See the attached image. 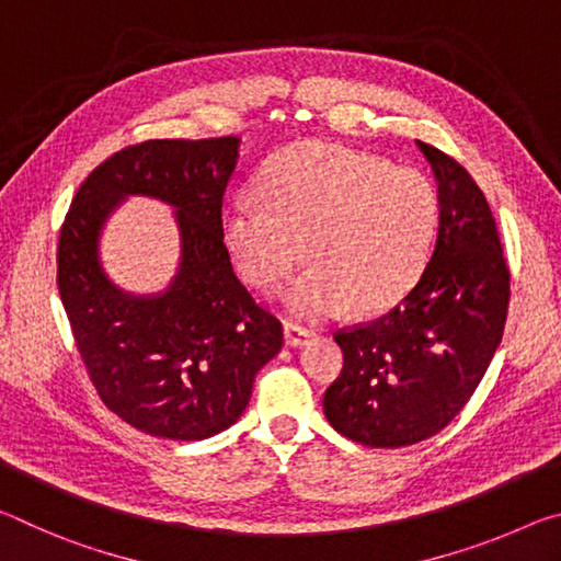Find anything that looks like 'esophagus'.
Wrapping results in <instances>:
<instances>
[{"label":"esophagus","mask_w":561,"mask_h":561,"mask_svg":"<svg viewBox=\"0 0 561 561\" xmlns=\"http://www.w3.org/2000/svg\"><path fill=\"white\" fill-rule=\"evenodd\" d=\"M311 336H314V334H311L309 329L299 327V324H284V341H287V346H294V348L304 346Z\"/></svg>","instance_id":"1"}]
</instances>
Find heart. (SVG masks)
<instances>
[{
  "label": "heart",
  "instance_id": "heart-1",
  "mask_svg": "<svg viewBox=\"0 0 561 561\" xmlns=\"http://www.w3.org/2000/svg\"><path fill=\"white\" fill-rule=\"evenodd\" d=\"M257 193L225 207V244L260 291L277 289L307 254L311 264L284 289L301 319L334 317L348 304L356 314L388 309L421 277L438 230L428 175L327 140L274 156Z\"/></svg>",
  "mask_w": 561,
  "mask_h": 561
}]
</instances>
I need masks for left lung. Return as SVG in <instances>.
<instances>
[{
  "label": "left lung",
  "instance_id": "8db88e82",
  "mask_svg": "<svg viewBox=\"0 0 561 561\" xmlns=\"http://www.w3.org/2000/svg\"><path fill=\"white\" fill-rule=\"evenodd\" d=\"M417 148L438 180L433 254L388 314L336 331L344 368L324 393L334 431L368 448L443 431L485 376L507 319L510 270L485 195L458 160Z\"/></svg>",
  "mask_w": 561,
  "mask_h": 561
}]
</instances>
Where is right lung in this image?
Masks as SVG:
<instances>
[{"label": "right lung", "instance_id": "add662e5", "mask_svg": "<svg viewBox=\"0 0 561 561\" xmlns=\"http://www.w3.org/2000/svg\"><path fill=\"white\" fill-rule=\"evenodd\" d=\"M237 148L234 136L123 148L83 180L61 225L56 282L87 374L108 411L156 438L230 428L282 348L279 319L237 279L225 244ZM128 194L175 206L181 230L179 274L148 298L118 290L98 260L102 222Z\"/></svg>", "mask_w": 561, "mask_h": 561}]
</instances>
